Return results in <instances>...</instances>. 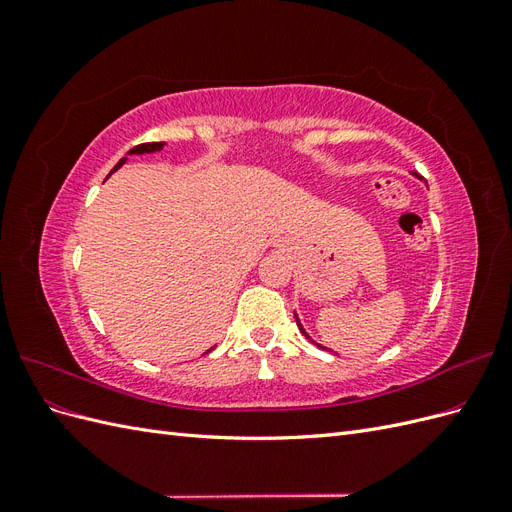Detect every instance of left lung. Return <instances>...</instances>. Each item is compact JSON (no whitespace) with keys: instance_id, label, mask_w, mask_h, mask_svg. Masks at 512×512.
Listing matches in <instances>:
<instances>
[{"instance_id":"obj_1","label":"left lung","mask_w":512,"mask_h":512,"mask_svg":"<svg viewBox=\"0 0 512 512\" xmlns=\"http://www.w3.org/2000/svg\"><path fill=\"white\" fill-rule=\"evenodd\" d=\"M294 318H297V314H294ZM297 324H299V329H301V333H303V335H305V337H307V339H312V337H309V335H307V333H305V329H303V327H301V322H299V318H297Z\"/></svg>"}]
</instances>
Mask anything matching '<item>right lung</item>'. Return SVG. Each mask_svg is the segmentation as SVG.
<instances>
[{
  "label": "right lung",
  "instance_id": "right-lung-1",
  "mask_svg": "<svg viewBox=\"0 0 512 512\" xmlns=\"http://www.w3.org/2000/svg\"><path fill=\"white\" fill-rule=\"evenodd\" d=\"M162 147H164V143H143V145H136V147H132L128 153H153V151H160ZM123 162H126V158H121V160H119V164L111 170V173H115V170H117Z\"/></svg>",
  "mask_w": 512,
  "mask_h": 512
}]
</instances>
